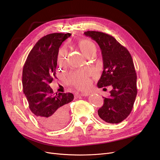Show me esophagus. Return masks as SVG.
Listing matches in <instances>:
<instances>
[{
  "instance_id": "esophagus-1",
  "label": "esophagus",
  "mask_w": 160,
  "mask_h": 160,
  "mask_svg": "<svg viewBox=\"0 0 160 160\" xmlns=\"http://www.w3.org/2000/svg\"><path fill=\"white\" fill-rule=\"evenodd\" d=\"M91 94H93V92L89 91V92H77L75 93V98H79L80 96H88Z\"/></svg>"
}]
</instances>
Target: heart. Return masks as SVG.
Segmentation results:
<instances>
[{
	"instance_id": "heart-1",
	"label": "heart",
	"mask_w": 160,
	"mask_h": 160,
	"mask_svg": "<svg viewBox=\"0 0 160 160\" xmlns=\"http://www.w3.org/2000/svg\"><path fill=\"white\" fill-rule=\"evenodd\" d=\"M79 46L81 50L84 54L89 58L92 55L96 54L97 47L95 43L89 39H82L79 42ZM66 54L65 47H62L59 51L57 55V62L59 66L64 65ZM91 74V71L89 69L80 70L71 72L67 76L66 82L67 83L75 87V88L83 89H85L90 85L91 79L90 75Z\"/></svg>"
}]
</instances>
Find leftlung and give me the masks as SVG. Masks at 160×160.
Wrapping results in <instances>:
<instances>
[{"label":"left lung","instance_id":"1","mask_svg":"<svg viewBox=\"0 0 160 160\" xmlns=\"http://www.w3.org/2000/svg\"><path fill=\"white\" fill-rule=\"evenodd\" d=\"M84 34L98 42L101 50L103 71L98 88L113 87L109 98H103V105L99 109L98 115L109 123L122 122L132 111L138 93L137 75L132 55L108 34L91 31Z\"/></svg>","mask_w":160,"mask_h":160}]
</instances>
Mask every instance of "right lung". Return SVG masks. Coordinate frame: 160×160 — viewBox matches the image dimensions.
Returning a JSON list of instances; mask_svg holds the SVG:
<instances>
[{
  "mask_svg": "<svg viewBox=\"0 0 160 160\" xmlns=\"http://www.w3.org/2000/svg\"><path fill=\"white\" fill-rule=\"evenodd\" d=\"M71 33H51L38 41L28 54L22 69V88L29 109L48 129H59L69 120L71 93H53L49 83L56 78L57 55L62 42Z\"/></svg>",
  "mask_w": 160,
  "mask_h": 160,
  "instance_id": "1",
  "label": "right lung"
}]
</instances>
